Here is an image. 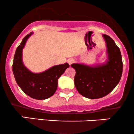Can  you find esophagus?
I'll list each match as a JSON object with an SVG mask.
<instances>
[{"label":"esophagus","instance_id":"1","mask_svg":"<svg viewBox=\"0 0 134 134\" xmlns=\"http://www.w3.org/2000/svg\"><path fill=\"white\" fill-rule=\"evenodd\" d=\"M74 62H75V60H74V58H69L68 60H67V62L69 63V65H71V64H73Z\"/></svg>","mask_w":134,"mask_h":134}]
</instances>
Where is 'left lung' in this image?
I'll use <instances>...</instances> for the list:
<instances>
[{"instance_id": "obj_1", "label": "left lung", "mask_w": 134, "mask_h": 134, "mask_svg": "<svg viewBox=\"0 0 134 134\" xmlns=\"http://www.w3.org/2000/svg\"><path fill=\"white\" fill-rule=\"evenodd\" d=\"M107 47L108 60L101 65L90 67L73 64L76 70L74 84L79 94L90 99H98L114 90L121 79L123 62L119 48L111 38L103 35Z\"/></svg>"}]
</instances>
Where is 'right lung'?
<instances>
[{
	"mask_svg": "<svg viewBox=\"0 0 134 134\" xmlns=\"http://www.w3.org/2000/svg\"><path fill=\"white\" fill-rule=\"evenodd\" d=\"M33 33L27 35L16 50L13 64V71L17 84L24 93L39 100L45 99L54 94L58 86V79L69 65L67 63L55 65L39 74L30 72L22 61L23 48L27 38Z\"/></svg>",
	"mask_w": 134,
	"mask_h": 134,
	"instance_id": "1",
	"label": "right lung"
}]
</instances>
